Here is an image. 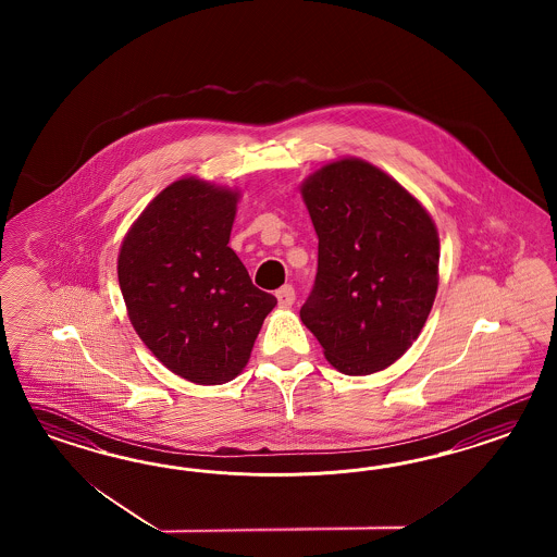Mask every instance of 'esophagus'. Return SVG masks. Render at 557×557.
<instances>
[{
  "instance_id": "1",
  "label": "esophagus",
  "mask_w": 557,
  "mask_h": 557,
  "mask_svg": "<svg viewBox=\"0 0 557 557\" xmlns=\"http://www.w3.org/2000/svg\"><path fill=\"white\" fill-rule=\"evenodd\" d=\"M275 298H277V304H280V308H292V304H294V300H296L294 287H280V289H277V294H275Z\"/></svg>"
}]
</instances>
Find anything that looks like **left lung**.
Here are the masks:
<instances>
[{
  "mask_svg": "<svg viewBox=\"0 0 557 557\" xmlns=\"http://www.w3.org/2000/svg\"><path fill=\"white\" fill-rule=\"evenodd\" d=\"M300 194L319 235L317 282L300 319L341 373L386 370L419 338L437 296L435 220L357 157L312 171Z\"/></svg>",
  "mask_w": 557,
  "mask_h": 557,
  "instance_id": "obj_1",
  "label": "left lung"
}]
</instances>
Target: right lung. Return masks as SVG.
<instances>
[{"label":"right lung","mask_w":557,"mask_h":557,"mask_svg":"<svg viewBox=\"0 0 557 557\" xmlns=\"http://www.w3.org/2000/svg\"><path fill=\"white\" fill-rule=\"evenodd\" d=\"M240 191L200 177L161 189L122 238L119 282L151 354L200 386L235 380L277 300L228 247Z\"/></svg>","instance_id":"right-lung-1"}]
</instances>
